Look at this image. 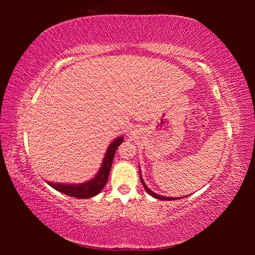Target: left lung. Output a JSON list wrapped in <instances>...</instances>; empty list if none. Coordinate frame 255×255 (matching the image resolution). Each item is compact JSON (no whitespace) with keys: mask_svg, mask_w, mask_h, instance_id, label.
<instances>
[{"mask_svg":"<svg viewBox=\"0 0 255 255\" xmlns=\"http://www.w3.org/2000/svg\"><path fill=\"white\" fill-rule=\"evenodd\" d=\"M139 174H140V181H141V183H142V185H143V187H144V189H145V192H147L149 195H151V196L152 197H154V198H156V199H161V200H175V199H178L180 197H166V196H161V195H159V194H156V193H154V192H152L151 191V189H149V187L145 185V183L143 182V178H142V176H141V173H140V171H139ZM183 197H186V196H183ZM183 197H181V198H183Z\"/></svg>","mask_w":255,"mask_h":255,"instance_id":"8db88e82","label":"left lung"}]
</instances>
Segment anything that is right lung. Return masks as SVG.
Listing matches in <instances>:
<instances>
[{"label": "right lung", "instance_id": "1", "mask_svg": "<svg viewBox=\"0 0 255 255\" xmlns=\"http://www.w3.org/2000/svg\"><path fill=\"white\" fill-rule=\"evenodd\" d=\"M123 141H124V137L121 136L116 138L110 145H108L100 170L92 180L86 181L81 184H63V183H52V182H47V183L49 184L52 188H55L56 191L66 194L68 196H71V197L83 199V198H91L93 196H96V195L100 194L102 189L106 185L108 176H110L114 156H115V152L117 148L119 147V144H121Z\"/></svg>", "mask_w": 255, "mask_h": 255}]
</instances>
